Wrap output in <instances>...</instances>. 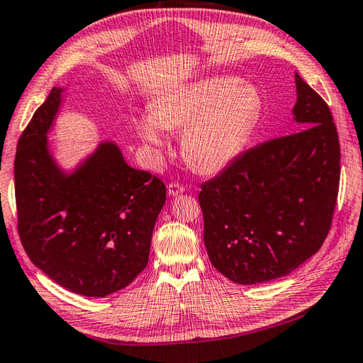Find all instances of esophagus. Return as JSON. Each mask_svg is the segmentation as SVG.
Returning a JSON list of instances; mask_svg holds the SVG:
<instances>
[{
    "instance_id": "1",
    "label": "esophagus",
    "mask_w": 363,
    "mask_h": 363,
    "mask_svg": "<svg viewBox=\"0 0 363 363\" xmlns=\"http://www.w3.org/2000/svg\"><path fill=\"white\" fill-rule=\"evenodd\" d=\"M167 193H169V196H178V194L185 193V186L180 185V183H177V182H174V183H169V186H167Z\"/></svg>"
}]
</instances>
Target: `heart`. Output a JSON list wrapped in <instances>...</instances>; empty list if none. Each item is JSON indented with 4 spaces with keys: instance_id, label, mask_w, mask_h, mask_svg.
Here are the masks:
<instances>
[{
    "instance_id": "b5f03b06",
    "label": "heart",
    "mask_w": 363,
    "mask_h": 363,
    "mask_svg": "<svg viewBox=\"0 0 363 363\" xmlns=\"http://www.w3.org/2000/svg\"><path fill=\"white\" fill-rule=\"evenodd\" d=\"M137 129L146 145L167 143L165 129L186 127L182 155L189 167L213 174L226 167L245 148L262 113L255 86L238 78H208L162 94Z\"/></svg>"
}]
</instances>
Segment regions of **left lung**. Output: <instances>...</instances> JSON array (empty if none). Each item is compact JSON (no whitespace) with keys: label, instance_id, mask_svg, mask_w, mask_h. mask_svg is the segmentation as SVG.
Instances as JSON below:
<instances>
[{"label":"left lung","instance_id":"left-lung-1","mask_svg":"<svg viewBox=\"0 0 363 363\" xmlns=\"http://www.w3.org/2000/svg\"><path fill=\"white\" fill-rule=\"evenodd\" d=\"M298 129L244 151L201 185L204 244L215 269L242 285L290 274L332 228L340 138L332 111L295 74Z\"/></svg>","mask_w":363,"mask_h":363}]
</instances>
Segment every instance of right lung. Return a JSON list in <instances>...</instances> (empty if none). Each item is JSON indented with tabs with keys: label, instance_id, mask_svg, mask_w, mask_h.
I'll use <instances>...</instances> for the list:
<instances>
[{
	"label": "right lung",
	"instance_id": "1",
	"mask_svg": "<svg viewBox=\"0 0 363 363\" xmlns=\"http://www.w3.org/2000/svg\"><path fill=\"white\" fill-rule=\"evenodd\" d=\"M60 94L52 87L18 138L17 231L28 258L52 281L82 296H106L148 264L165 185L127 165L113 143H101L74 174L60 172L46 138Z\"/></svg>",
	"mask_w": 363,
	"mask_h": 363
}]
</instances>
